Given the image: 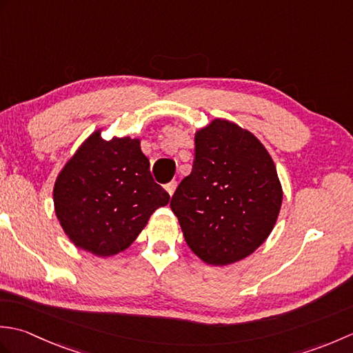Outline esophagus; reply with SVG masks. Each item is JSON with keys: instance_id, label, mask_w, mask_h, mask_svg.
<instances>
[{"instance_id": "34e87169", "label": "esophagus", "mask_w": 353, "mask_h": 353, "mask_svg": "<svg viewBox=\"0 0 353 353\" xmlns=\"http://www.w3.org/2000/svg\"><path fill=\"white\" fill-rule=\"evenodd\" d=\"M176 188H177V182L176 181H171L170 183L165 185V190H167V192L170 194V196H172V194H174Z\"/></svg>"}]
</instances>
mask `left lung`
<instances>
[{
  "label": "left lung",
  "instance_id": "left-lung-1",
  "mask_svg": "<svg viewBox=\"0 0 353 353\" xmlns=\"http://www.w3.org/2000/svg\"><path fill=\"white\" fill-rule=\"evenodd\" d=\"M194 163L171 197L185 241L211 265L244 259L265 241L282 205L277 171L250 132L214 119L196 133Z\"/></svg>",
  "mask_w": 353,
  "mask_h": 353
}]
</instances>
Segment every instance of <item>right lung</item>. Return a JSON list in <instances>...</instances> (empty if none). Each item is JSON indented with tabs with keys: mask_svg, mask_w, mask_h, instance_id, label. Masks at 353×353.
I'll return each mask as SVG.
<instances>
[{
	"mask_svg": "<svg viewBox=\"0 0 353 353\" xmlns=\"http://www.w3.org/2000/svg\"><path fill=\"white\" fill-rule=\"evenodd\" d=\"M139 139L92 133L59 174L54 208L65 234L97 256L125 250L170 196L157 185Z\"/></svg>",
	"mask_w": 353,
	"mask_h": 353,
	"instance_id": "add662e5",
	"label": "right lung"
}]
</instances>
